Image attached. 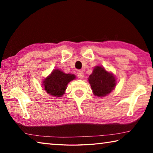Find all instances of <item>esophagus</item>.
<instances>
[{"label":"esophagus","instance_id":"obj_1","mask_svg":"<svg viewBox=\"0 0 153 153\" xmlns=\"http://www.w3.org/2000/svg\"><path fill=\"white\" fill-rule=\"evenodd\" d=\"M77 76H78V77H79V78H80V79L84 78V73H83V72L82 71H80V70L77 71Z\"/></svg>","mask_w":153,"mask_h":153}]
</instances>
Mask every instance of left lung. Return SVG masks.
<instances>
[{"instance_id":"left-lung-1","label":"left lung","mask_w":153,"mask_h":153,"mask_svg":"<svg viewBox=\"0 0 153 153\" xmlns=\"http://www.w3.org/2000/svg\"><path fill=\"white\" fill-rule=\"evenodd\" d=\"M88 82L93 94L98 97H104L115 90L117 79L113 73L98 65L94 67L92 74L90 75Z\"/></svg>"}]
</instances>
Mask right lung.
Listing matches in <instances>:
<instances>
[{
    "mask_svg": "<svg viewBox=\"0 0 153 153\" xmlns=\"http://www.w3.org/2000/svg\"><path fill=\"white\" fill-rule=\"evenodd\" d=\"M76 77L74 74H65L59 69H53L51 74L43 79L42 87L52 97H61L65 93L67 84Z\"/></svg>",
    "mask_w": 153,
    "mask_h": 153,
    "instance_id": "obj_1",
    "label": "right lung"
}]
</instances>
